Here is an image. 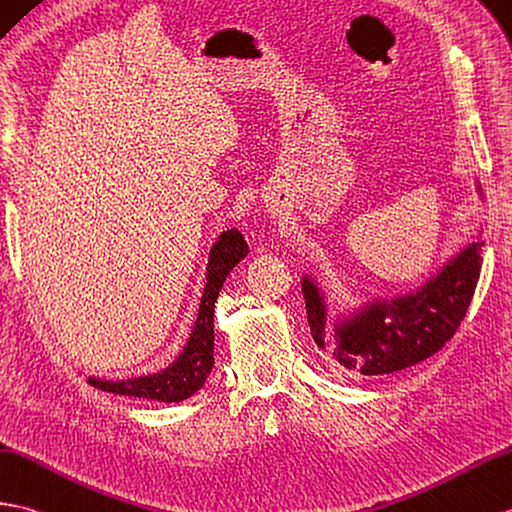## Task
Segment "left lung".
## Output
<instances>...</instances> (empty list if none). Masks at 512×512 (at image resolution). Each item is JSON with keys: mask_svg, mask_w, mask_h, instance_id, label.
I'll return each mask as SVG.
<instances>
[{"mask_svg": "<svg viewBox=\"0 0 512 512\" xmlns=\"http://www.w3.org/2000/svg\"><path fill=\"white\" fill-rule=\"evenodd\" d=\"M482 194V185L478 183ZM482 242H469L421 288L395 299H375L334 325V348L325 343L327 303L312 277H303L307 323L320 349L360 375H386L430 358L456 334L467 314L482 268Z\"/></svg>", "mask_w": 512, "mask_h": 512, "instance_id": "obj_1", "label": "left lung"}]
</instances>
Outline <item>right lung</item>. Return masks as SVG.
I'll return each mask as SVG.
<instances>
[{
    "label": "right lung",
    "mask_w": 512,
    "mask_h": 512,
    "mask_svg": "<svg viewBox=\"0 0 512 512\" xmlns=\"http://www.w3.org/2000/svg\"><path fill=\"white\" fill-rule=\"evenodd\" d=\"M248 255V244L244 235L231 229L224 231L218 242L211 246L209 264H207V283L202 290V299L198 307V316L192 334L183 347L181 355L159 373L133 377V379H95L89 377V384L104 392L115 395L141 397L152 401H183L192 397L205 384L207 375L213 368V307L222 290V283L229 272Z\"/></svg>",
    "instance_id": "1"
}]
</instances>
